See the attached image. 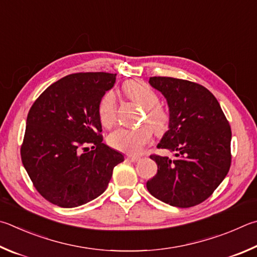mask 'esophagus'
I'll return each instance as SVG.
<instances>
[{
  "label": "esophagus",
  "instance_id": "esophagus-1",
  "mask_svg": "<svg viewBox=\"0 0 257 257\" xmlns=\"http://www.w3.org/2000/svg\"><path fill=\"white\" fill-rule=\"evenodd\" d=\"M127 160H128L129 162H132V163H136V162H138L139 160H141V158L137 157V156H132V155H128V156H127Z\"/></svg>",
  "mask_w": 257,
  "mask_h": 257
}]
</instances>
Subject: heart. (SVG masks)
Returning <instances> with one entry per match:
<instances>
[{"label":"heart","instance_id":"heart-1","mask_svg":"<svg viewBox=\"0 0 257 257\" xmlns=\"http://www.w3.org/2000/svg\"><path fill=\"white\" fill-rule=\"evenodd\" d=\"M123 93L129 100L141 105L144 109V116L142 125L136 129L119 128L110 134L108 143L116 151L138 155L144 147L151 143L153 133L156 135H163L170 127V113L164 106L160 104V96L157 92L147 83L139 80L127 81L122 86ZM116 99L112 91L105 92L101 96L97 104V115L101 124L105 128H111L116 121Z\"/></svg>","mask_w":257,"mask_h":257}]
</instances>
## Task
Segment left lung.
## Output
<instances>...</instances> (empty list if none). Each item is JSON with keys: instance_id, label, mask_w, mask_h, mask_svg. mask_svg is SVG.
<instances>
[{"instance_id": "1", "label": "left lung", "mask_w": 257, "mask_h": 257, "mask_svg": "<svg viewBox=\"0 0 257 257\" xmlns=\"http://www.w3.org/2000/svg\"><path fill=\"white\" fill-rule=\"evenodd\" d=\"M149 84L162 92L170 109V127L157 147L174 153V158L151 155L158 169L147 190L170 206H197L230 169V125L216 97L200 84L164 76L151 77Z\"/></svg>"}]
</instances>
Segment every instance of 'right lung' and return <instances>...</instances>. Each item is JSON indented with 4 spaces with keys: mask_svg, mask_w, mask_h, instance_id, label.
I'll return each instance as SVG.
<instances>
[{
    "mask_svg": "<svg viewBox=\"0 0 257 257\" xmlns=\"http://www.w3.org/2000/svg\"><path fill=\"white\" fill-rule=\"evenodd\" d=\"M115 75L71 74L46 88L29 110L22 164L36 190L56 206L74 208L99 197L124 160L102 143L97 115L101 96L113 86ZM87 143L92 151L87 152Z\"/></svg>",
    "mask_w": 257,
    "mask_h": 257,
    "instance_id": "add662e5",
    "label": "right lung"
}]
</instances>
